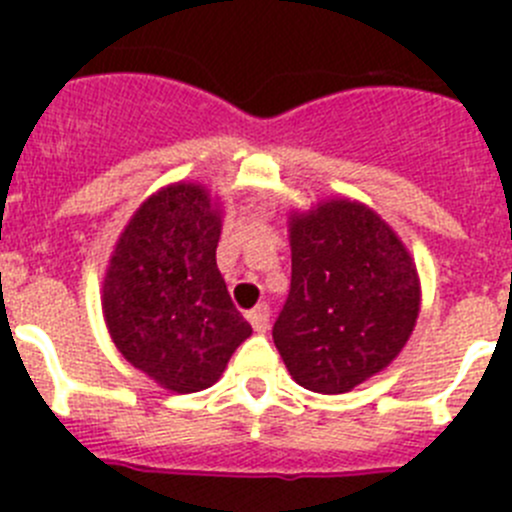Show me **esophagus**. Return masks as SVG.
I'll use <instances>...</instances> for the list:
<instances>
[{"instance_id": "esophagus-1", "label": "esophagus", "mask_w": 512, "mask_h": 512, "mask_svg": "<svg viewBox=\"0 0 512 512\" xmlns=\"http://www.w3.org/2000/svg\"><path fill=\"white\" fill-rule=\"evenodd\" d=\"M246 318L248 323L253 325L256 333H266V328H269V305H256L251 312H248Z\"/></svg>"}]
</instances>
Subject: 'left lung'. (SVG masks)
Listing matches in <instances>:
<instances>
[{
  "instance_id": "left-lung-1",
  "label": "left lung",
  "mask_w": 512,
  "mask_h": 512,
  "mask_svg": "<svg viewBox=\"0 0 512 512\" xmlns=\"http://www.w3.org/2000/svg\"><path fill=\"white\" fill-rule=\"evenodd\" d=\"M292 287L274 343L300 387L343 395L384 372L413 336L420 279L400 235L364 202L289 215Z\"/></svg>"
}]
</instances>
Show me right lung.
I'll return each mask as SVG.
<instances>
[{
	"label": "right lung",
	"instance_id": "add662e5",
	"mask_svg": "<svg viewBox=\"0 0 512 512\" xmlns=\"http://www.w3.org/2000/svg\"><path fill=\"white\" fill-rule=\"evenodd\" d=\"M220 230L223 205L210 189L169 184L133 212L104 271L102 312L112 343L179 395L212 387L253 333L217 269Z\"/></svg>",
	"mask_w": 512,
	"mask_h": 512
}]
</instances>
